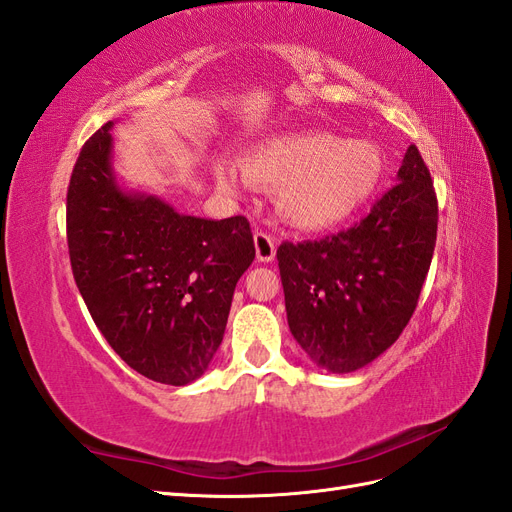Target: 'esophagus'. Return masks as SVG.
<instances>
[{
    "label": "esophagus",
    "mask_w": 512,
    "mask_h": 512,
    "mask_svg": "<svg viewBox=\"0 0 512 512\" xmlns=\"http://www.w3.org/2000/svg\"><path fill=\"white\" fill-rule=\"evenodd\" d=\"M254 245H256V258L258 262H271L275 258V239L267 232L256 230L254 232Z\"/></svg>",
    "instance_id": "esophagus-1"
}]
</instances>
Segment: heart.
<instances>
[{
    "label": "heart",
    "instance_id": "1",
    "mask_svg": "<svg viewBox=\"0 0 512 512\" xmlns=\"http://www.w3.org/2000/svg\"><path fill=\"white\" fill-rule=\"evenodd\" d=\"M386 170L382 149L359 138L327 132L271 138L243 158V177L277 192V211L301 230H322L350 220L380 190ZM218 183L237 190L232 168H218Z\"/></svg>",
    "mask_w": 512,
    "mask_h": 512
}]
</instances>
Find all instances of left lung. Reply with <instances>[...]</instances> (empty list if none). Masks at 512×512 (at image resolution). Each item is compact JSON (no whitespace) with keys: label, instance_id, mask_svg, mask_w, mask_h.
<instances>
[{"label":"left lung","instance_id":"1","mask_svg":"<svg viewBox=\"0 0 512 512\" xmlns=\"http://www.w3.org/2000/svg\"><path fill=\"white\" fill-rule=\"evenodd\" d=\"M367 218L277 250L290 333L318 367L348 374L391 348L410 322L438 232V200L414 145Z\"/></svg>","mask_w":512,"mask_h":512}]
</instances>
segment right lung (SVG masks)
<instances>
[{"label": "right lung", "instance_id": "right-lung-1", "mask_svg": "<svg viewBox=\"0 0 512 512\" xmlns=\"http://www.w3.org/2000/svg\"><path fill=\"white\" fill-rule=\"evenodd\" d=\"M113 121L83 145L68 205L74 282L111 348L138 374L183 386L211 365L232 294L256 256L243 215L205 220L121 188Z\"/></svg>", "mask_w": 512, "mask_h": 512}]
</instances>
